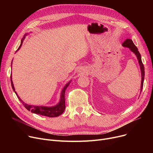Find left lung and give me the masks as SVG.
I'll use <instances>...</instances> for the list:
<instances>
[{
  "mask_svg": "<svg viewBox=\"0 0 153 153\" xmlns=\"http://www.w3.org/2000/svg\"><path fill=\"white\" fill-rule=\"evenodd\" d=\"M122 46L124 47H127L128 48H130V50L136 54V57H137V58H138V62H139L140 69H141V92L142 89H143V87L144 79V65H143V64L141 61V54H140V52L138 51L137 47L134 45V44L133 43V41L131 39H126L125 41L122 43Z\"/></svg>",
  "mask_w": 153,
  "mask_h": 153,
  "instance_id": "8db88e82",
  "label": "left lung"
}]
</instances>
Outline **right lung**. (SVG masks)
Returning <instances> with one entry per match:
<instances>
[{
    "mask_svg": "<svg viewBox=\"0 0 153 153\" xmlns=\"http://www.w3.org/2000/svg\"><path fill=\"white\" fill-rule=\"evenodd\" d=\"M26 35H27V34L25 35V36H24V37L22 38V41H21V44H20V46L19 47L17 51L18 50H19V49L21 48L23 40H24V39H25ZM12 79V74H11L10 81H11L12 87L13 91L15 92L16 95H17V97L19 98L20 101L22 103L23 105L25 107L28 111H31V113L46 116V117H58L60 115H61L64 112V110H65L66 106H65V97H64V95H65V91L67 89V87L69 86L71 81H70L68 83H67L66 84V85L64 86V87L62 89V90L61 91V96H60V100L57 105L55 106H53V107H45V106H35V105H28V104H27L26 103L23 102L21 100V99L19 97V96L17 95V92L15 91V88L13 86V84Z\"/></svg>",
    "mask_w": 153,
    "mask_h": 153,
    "instance_id": "obj_1",
    "label": "right lung"
}]
</instances>
